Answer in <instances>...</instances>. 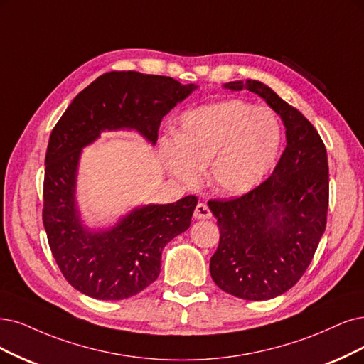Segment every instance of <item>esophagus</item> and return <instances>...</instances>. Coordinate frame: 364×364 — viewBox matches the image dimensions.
Masks as SVG:
<instances>
[{"label":"esophagus","mask_w":364,"mask_h":364,"mask_svg":"<svg viewBox=\"0 0 364 364\" xmlns=\"http://www.w3.org/2000/svg\"><path fill=\"white\" fill-rule=\"evenodd\" d=\"M211 211H210V208H208V205L207 204H204V203H199L198 205H196V208H195V213H193V218L195 219H203V220H205V219H211Z\"/></svg>","instance_id":"esophagus-1"}]
</instances>
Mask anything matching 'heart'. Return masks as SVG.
Returning <instances> with one entry per match:
<instances>
[{
  "mask_svg": "<svg viewBox=\"0 0 364 364\" xmlns=\"http://www.w3.org/2000/svg\"><path fill=\"white\" fill-rule=\"evenodd\" d=\"M282 142L279 121L267 107L222 100L181 115L178 130L159 141L169 173L196 186L208 165V181L225 196L259 186L273 168Z\"/></svg>",
  "mask_w": 364,
  "mask_h": 364,
  "instance_id": "obj_1",
  "label": "heart"
}]
</instances>
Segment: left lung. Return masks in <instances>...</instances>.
Returning a JSON list of instances; mask_svg holds the SVG:
<instances>
[{
	"label": "left lung",
	"instance_id": "8db88e82",
	"mask_svg": "<svg viewBox=\"0 0 364 364\" xmlns=\"http://www.w3.org/2000/svg\"><path fill=\"white\" fill-rule=\"evenodd\" d=\"M223 87L262 97L284 121L287 148L273 173L253 191L208 203L220 231L210 273L234 297L270 300L297 284L326 231L327 150L311 121L270 87L252 79Z\"/></svg>",
	"mask_w": 364,
	"mask_h": 364
}]
</instances>
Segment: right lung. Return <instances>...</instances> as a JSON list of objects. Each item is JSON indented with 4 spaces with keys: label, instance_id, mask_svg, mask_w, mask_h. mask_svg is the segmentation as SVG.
<instances>
[{
    "label": "right lung",
    "instance_id": "right-lung-1",
    "mask_svg": "<svg viewBox=\"0 0 364 364\" xmlns=\"http://www.w3.org/2000/svg\"><path fill=\"white\" fill-rule=\"evenodd\" d=\"M198 87L169 76L107 72L80 91L53 127L43 183V225L65 280L88 297L124 300L151 285L161 250L191 226L198 198L133 208L109 230L91 231L80 220L76 177L82 148L105 130H136L157 142L172 107Z\"/></svg>",
    "mask_w": 364,
    "mask_h": 364
}]
</instances>
